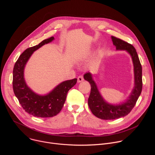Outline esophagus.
Instances as JSON below:
<instances>
[{"label":"esophagus","instance_id":"esophagus-1","mask_svg":"<svg viewBox=\"0 0 155 155\" xmlns=\"http://www.w3.org/2000/svg\"><path fill=\"white\" fill-rule=\"evenodd\" d=\"M78 83H80V82H82L83 80H84V78H83V77L82 75H80L78 77Z\"/></svg>","mask_w":155,"mask_h":155}]
</instances>
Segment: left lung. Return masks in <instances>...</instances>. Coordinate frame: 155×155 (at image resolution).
Listing matches in <instances>:
<instances>
[{
  "instance_id": "1",
  "label": "left lung",
  "mask_w": 155,
  "mask_h": 155,
  "mask_svg": "<svg viewBox=\"0 0 155 155\" xmlns=\"http://www.w3.org/2000/svg\"><path fill=\"white\" fill-rule=\"evenodd\" d=\"M117 50L127 51L131 56L134 65V86L126 101L119 104H111L105 101L101 94L91 72L84 75V79L91 84L88 105L96 117L102 120H115L127 115L133 108L142 89V69L135 48L130 44L115 37H111Z\"/></svg>"
}]
</instances>
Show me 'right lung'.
<instances>
[{
    "mask_svg": "<svg viewBox=\"0 0 155 155\" xmlns=\"http://www.w3.org/2000/svg\"><path fill=\"white\" fill-rule=\"evenodd\" d=\"M54 39H45L38 45L26 49L16 62L13 71V88L15 95L25 111L35 117L48 118L58 115L65 103L69 90L75 85L77 79L66 80L57 85L45 95L34 92L27 85L25 79V68L33 53L43 45Z\"/></svg>",
    "mask_w": 155,
    "mask_h": 155,
    "instance_id": "add662e5",
    "label": "right lung"
}]
</instances>
